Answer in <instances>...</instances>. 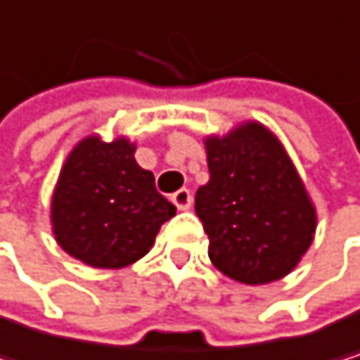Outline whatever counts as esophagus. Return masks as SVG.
Returning <instances> with one entry per match:
<instances>
[{"instance_id": "34e87169", "label": "esophagus", "mask_w": 360, "mask_h": 360, "mask_svg": "<svg viewBox=\"0 0 360 360\" xmlns=\"http://www.w3.org/2000/svg\"><path fill=\"white\" fill-rule=\"evenodd\" d=\"M170 200L176 205V210L186 212V210H190V207H192V192H190L188 188H181V190H176V192L170 196Z\"/></svg>"}]
</instances>
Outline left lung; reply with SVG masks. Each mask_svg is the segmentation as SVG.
Listing matches in <instances>:
<instances>
[{
	"label": "left lung",
	"instance_id": "obj_1",
	"mask_svg": "<svg viewBox=\"0 0 360 360\" xmlns=\"http://www.w3.org/2000/svg\"><path fill=\"white\" fill-rule=\"evenodd\" d=\"M210 181L196 192V216L212 264L244 285L287 276L309 250L317 214L281 140L257 120L207 136Z\"/></svg>",
	"mask_w": 360,
	"mask_h": 360
}]
</instances>
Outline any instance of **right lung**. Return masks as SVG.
I'll return each mask as SVG.
<instances>
[{
    "label": "right lung",
    "instance_id": "add662e5",
    "mask_svg": "<svg viewBox=\"0 0 360 360\" xmlns=\"http://www.w3.org/2000/svg\"><path fill=\"white\" fill-rule=\"evenodd\" d=\"M125 136H86L68 153L51 196V226L64 252L82 264L118 270L136 264L176 207L138 166Z\"/></svg>",
    "mask_w": 360,
    "mask_h": 360
}]
</instances>
